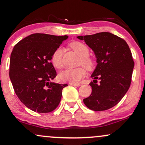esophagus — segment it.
Here are the masks:
<instances>
[{"label": "esophagus", "instance_id": "obj_1", "mask_svg": "<svg viewBox=\"0 0 145 145\" xmlns=\"http://www.w3.org/2000/svg\"><path fill=\"white\" fill-rule=\"evenodd\" d=\"M69 85H72V86H76V87H79V86H80V83H69Z\"/></svg>", "mask_w": 145, "mask_h": 145}]
</instances>
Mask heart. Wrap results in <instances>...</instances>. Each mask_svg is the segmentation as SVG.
<instances>
[{
  "instance_id": "obj_1",
  "label": "heart",
  "mask_w": 145,
  "mask_h": 145,
  "mask_svg": "<svg viewBox=\"0 0 145 145\" xmlns=\"http://www.w3.org/2000/svg\"><path fill=\"white\" fill-rule=\"evenodd\" d=\"M70 48L78 56L80 57V62L87 69H92L94 67V61L88 56L89 48L84 44L79 42H73L70 43ZM62 50L58 48L53 53L51 56V62L56 68L60 69L62 67ZM86 71L83 67L76 69H67L61 71L59 74L60 80L63 82H69L71 83H77L85 76Z\"/></svg>"
}]
</instances>
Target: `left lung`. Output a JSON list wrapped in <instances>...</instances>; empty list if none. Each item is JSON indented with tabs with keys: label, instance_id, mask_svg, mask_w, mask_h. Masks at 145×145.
I'll list each match as a JSON object with an SVG mask.
<instances>
[{
	"label": "left lung",
	"instance_id": "obj_1",
	"mask_svg": "<svg viewBox=\"0 0 145 145\" xmlns=\"http://www.w3.org/2000/svg\"><path fill=\"white\" fill-rule=\"evenodd\" d=\"M77 38L92 50L97 64L91 75L92 93L83 102L94 111L111 108L124 97L131 82L134 62L129 45L108 32Z\"/></svg>",
	"mask_w": 145,
	"mask_h": 145
}]
</instances>
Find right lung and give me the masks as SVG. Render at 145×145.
<instances>
[{
	"label": "right lung",
	"instance_id": "add662e5",
	"mask_svg": "<svg viewBox=\"0 0 145 145\" xmlns=\"http://www.w3.org/2000/svg\"><path fill=\"white\" fill-rule=\"evenodd\" d=\"M68 37L35 33L14 47L10 78L18 98L31 110L50 112L60 103L62 89L67 84L52 81L57 74L51 62V56Z\"/></svg>",
	"mask_w": 145,
	"mask_h": 145
}]
</instances>
